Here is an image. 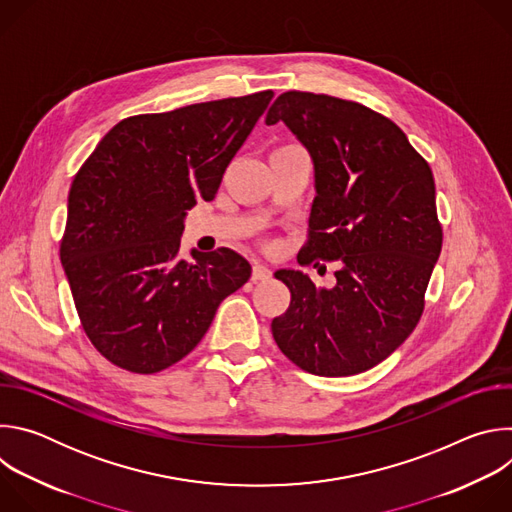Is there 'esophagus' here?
<instances>
[{
	"label": "esophagus",
	"instance_id": "1",
	"mask_svg": "<svg viewBox=\"0 0 512 512\" xmlns=\"http://www.w3.org/2000/svg\"><path fill=\"white\" fill-rule=\"evenodd\" d=\"M251 279L253 281H267V279H271V269L267 265H263V263H255Z\"/></svg>",
	"mask_w": 512,
	"mask_h": 512
}]
</instances>
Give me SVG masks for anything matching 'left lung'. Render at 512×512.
Masks as SVG:
<instances>
[{"label": "left lung", "instance_id": "1", "mask_svg": "<svg viewBox=\"0 0 512 512\" xmlns=\"http://www.w3.org/2000/svg\"><path fill=\"white\" fill-rule=\"evenodd\" d=\"M283 123L314 166L310 239L300 263L338 261L334 287L279 269L291 302L273 318L279 350L320 377L369 371L417 326L442 251L427 162L387 117L352 101L287 91L265 123Z\"/></svg>", "mask_w": 512, "mask_h": 512}]
</instances>
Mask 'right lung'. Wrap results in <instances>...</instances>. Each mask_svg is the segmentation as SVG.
<instances>
[{
    "label": "right lung",
    "instance_id": "right-lung-1",
    "mask_svg": "<svg viewBox=\"0 0 512 512\" xmlns=\"http://www.w3.org/2000/svg\"><path fill=\"white\" fill-rule=\"evenodd\" d=\"M273 93L119 121L72 180L60 261L83 328L117 367L182 360L251 263L233 249L178 257L188 210L212 200Z\"/></svg>",
    "mask_w": 512,
    "mask_h": 512
}]
</instances>
